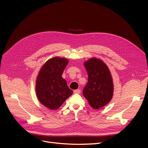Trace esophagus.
Segmentation results:
<instances>
[{"label":"esophagus","mask_w":148,"mask_h":148,"mask_svg":"<svg viewBox=\"0 0 148 148\" xmlns=\"http://www.w3.org/2000/svg\"><path fill=\"white\" fill-rule=\"evenodd\" d=\"M80 92H81V90L80 89H76V90H74V94H80Z\"/></svg>","instance_id":"1"}]
</instances>
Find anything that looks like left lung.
<instances>
[{"label": "left lung", "mask_w": 148, "mask_h": 148, "mask_svg": "<svg viewBox=\"0 0 148 148\" xmlns=\"http://www.w3.org/2000/svg\"><path fill=\"white\" fill-rule=\"evenodd\" d=\"M88 74V82L83 94L94 109L109 103L113 95V83L110 70L104 62L94 58L84 63Z\"/></svg>", "instance_id": "1"}]
</instances>
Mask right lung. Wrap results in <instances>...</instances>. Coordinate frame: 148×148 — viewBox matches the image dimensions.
I'll return each mask as SVG.
<instances>
[{"instance_id": "obj_1", "label": "right lung", "mask_w": 148, "mask_h": 148, "mask_svg": "<svg viewBox=\"0 0 148 148\" xmlns=\"http://www.w3.org/2000/svg\"><path fill=\"white\" fill-rule=\"evenodd\" d=\"M68 60L55 57L42 66L36 80V93L40 102L50 110L59 108L73 94L62 75Z\"/></svg>"}]
</instances>
